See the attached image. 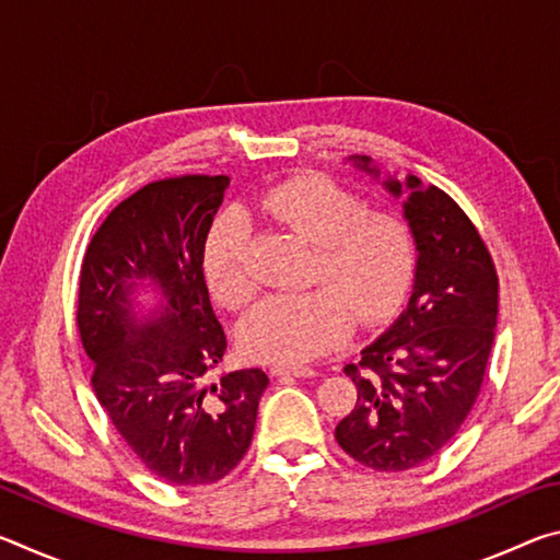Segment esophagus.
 I'll return each instance as SVG.
<instances>
[{
  "mask_svg": "<svg viewBox=\"0 0 560 560\" xmlns=\"http://www.w3.org/2000/svg\"><path fill=\"white\" fill-rule=\"evenodd\" d=\"M271 375H277V377H314L316 371H314V368H303V365H273Z\"/></svg>",
  "mask_w": 560,
  "mask_h": 560,
  "instance_id": "esophagus-1",
  "label": "esophagus"
}]
</instances>
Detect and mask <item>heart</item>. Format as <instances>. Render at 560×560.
Here are the masks:
<instances>
[{
  "instance_id": "1",
  "label": "heart",
  "mask_w": 560,
  "mask_h": 560,
  "mask_svg": "<svg viewBox=\"0 0 560 560\" xmlns=\"http://www.w3.org/2000/svg\"><path fill=\"white\" fill-rule=\"evenodd\" d=\"M257 210L316 244L311 279L337 287L273 293L244 316L240 343L261 363L296 365L324 355L350 336L355 314L375 324L400 306L415 269V240L400 217L365 212V202L336 179L301 175L269 189ZM205 277L230 308L257 293L252 226L242 212H224L205 240Z\"/></svg>"
}]
</instances>
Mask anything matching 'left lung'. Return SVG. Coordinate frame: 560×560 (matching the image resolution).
Segmentation results:
<instances>
[{
  "instance_id": "1",
  "label": "left lung",
  "mask_w": 560,
  "mask_h": 560,
  "mask_svg": "<svg viewBox=\"0 0 560 560\" xmlns=\"http://www.w3.org/2000/svg\"><path fill=\"white\" fill-rule=\"evenodd\" d=\"M348 165L402 202L417 259L402 314L360 350L358 365L343 368L358 400L336 440L365 467L405 471L432 459L477 400L494 346L499 279L479 232L440 187L368 155H350Z\"/></svg>"
}]
</instances>
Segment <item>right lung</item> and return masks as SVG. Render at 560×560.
<instances>
[{
    "mask_svg": "<svg viewBox=\"0 0 560 560\" xmlns=\"http://www.w3.org/2000/svg\"><path fill=\"white\" fill-rule=\"evenodd\" d=\"M230 177L150 183L113 210L86 249L79 330L93 390L120 438L160 479L212 485L249 450L269 377L220 375L226 336L202 254Z\"/></svg>",
    "mask_w": 560,
    "mask_h": 560,
    "instance_id": "right-lung-1",
    "label": "right lung"
}]
</instances>
